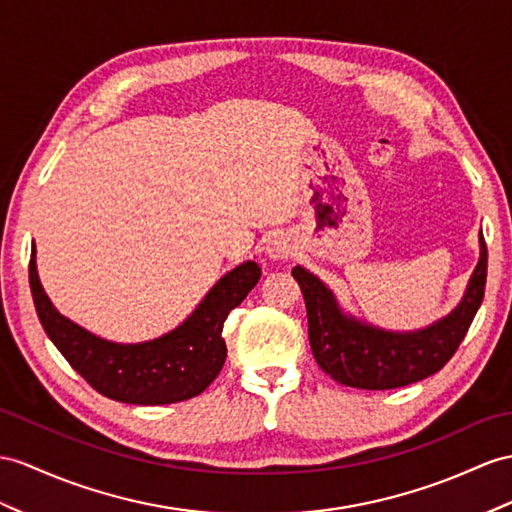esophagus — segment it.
<instances>
[{
    "mask_svg": "<svg viewBox=\"0 0 512 512\" xmlns=\"http://www.w3.org/2000/svg\"><path fill=\"white\" fill-rule=\"evenodd\" d=\"M289 254H291V247L286 245V241L276 239V241L269 243V256L271 258H286Z\"/></svg>",
    "mask_w": 512,
    "mask_h": 512,
    "instance_id": "34e87169",
    "label": "esophagus"
}]
</instances>
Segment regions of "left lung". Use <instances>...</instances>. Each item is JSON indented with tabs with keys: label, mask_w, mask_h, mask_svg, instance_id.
<instances>
[{
	"label": "left lung",
	"mask_w": 512,
	"mask_h": 512,
	"mask_svg": "<svg viewBox=\"0 0 512 512\" xmlns=\"http://www.w3.org/2000/svg\"><path fill=\"white\" fill-rule=\"evenodd\" d=\"M486 260L489 252L482 236L478 267L463 302L430 328L406 334L384 332L343 315L326 284L304 267H293V278L304 293L308 339L317 365L336 382L367 391L400 389L441 371L463 343L482 304Z\"/></svg>",
	"instance_id": "left-lung-1"
}]
</instances>
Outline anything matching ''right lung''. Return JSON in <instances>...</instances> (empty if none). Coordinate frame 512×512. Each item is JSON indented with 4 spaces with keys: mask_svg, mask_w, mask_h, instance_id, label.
Returning <instances> with one entry per match:
<instances>
[{
    "mask_svg": "<svg viewBox=\"0 0 512 512\" xmlns=\"http://www.w3.org/2000/svg\"><path fill=\"white\" fill-rule=\"evenodd\" d=\"M28 269L36 315L67 363L97 393L139 406L191 400L219 376L228 356L221 336L223 321L254 289L263 273L258 263L247 260L210 289L180 328L154 341L121 345L99 339L58 313L36 273L34 249Z\"/></svg>",
    "mask_w": 512,
    "mask_h": 512,
    "instance_id": "obj_1",
    "label": "right lung"
}]
</instances>
